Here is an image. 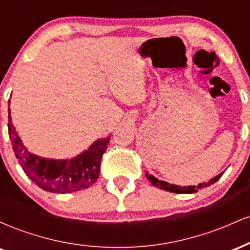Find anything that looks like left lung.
Here are the masks:
<instances>
[{"mask_svg":"<svg viewBox=\"0 0 250 250\" xmlns=\"http://www.w3.org/2000/svg\"><path fill=\"white\" fill-rule=\"evenodd\" d=\"M223 173H221L217 175V176L213 177L211 180H209V182H203V183H200L197 187H195V186H188V187H181V186H176V185H170V183L166 182V181H161L159 179H156V177H154L153 175H149L148 173H146V176H147V179L149 180V182L151 183V185L155 186V187L160 188V189H163V190H167V191H170V193H177V194H191V193H196L199 189H202V188H206L208 187V186L213 185V183L216 182L217 180L220 179L221 176H222Z\"/></svg>","mask_w":250,"mask_h":250,"instance_id":"obj_1","label":"left lung"}]
</instances>
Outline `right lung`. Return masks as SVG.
<instances>
[{
	"label": "right lung",
	"mask_w": 250,
	"mask_h": 250,
	"mask_svg": "<svg viewBox=\"0 0 250 250\" xmlns=\"http://www.w3.org/2000/svg\"><path fill=\"white\" fill-rule=\"evenodd\" d=\"M8 111V131L13 150L25 175L35 185L49 193L67 194L89 188L96 182L102 155L107 150L110 136L97 140L87 150L70 160L44 159L30 153L24 147L11 122L10 108Z\"/></svg>",
	"instance_id": "obj_1"
}]
</instances>
